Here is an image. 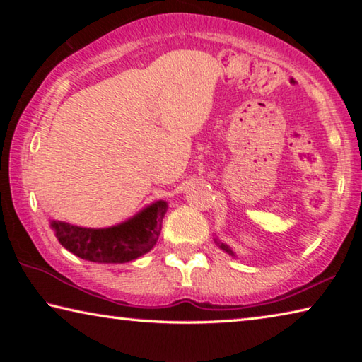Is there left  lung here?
<instances>
[{
  "label": "left lung",
  "mask_w": 362,
  "mask_h": 362,
  "mask_svg": "<svg viewBox=\"0 0 362 362\" xmlns=\"http://www.w3.org/2000/svg\"><path fill=\"white\" fill-rule=\"evenodd\" d=\"M216 243L218 244V246H220V249H222V250H225V252L226 254H230V255H235V254H233V250L228 247V246H226V244H223V243H218L217 240H216Z\"/></svg>",
  "instance_id": "left-lung-1"
}]
</instances>
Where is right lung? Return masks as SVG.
Here are the masks:
<instances>
[{
    "instance_id": "add662e5",
    "label": "right lung",
    "mask_w": 362,
    "mask_h": 362,
    "mask_svg": "<svg viewBox=\"0 0 362 362\" xmlns=\"http://www.w3.org/2000/svg\"><path fill=\"white\" fill-rule=\"evenodd\" d=\"M166 211L168 203L159 199L126 222L108 228H83L59 220H51V228L59 243L79 259L95 263H126L153 249Z\"/></svg>"
}]
</instances>
